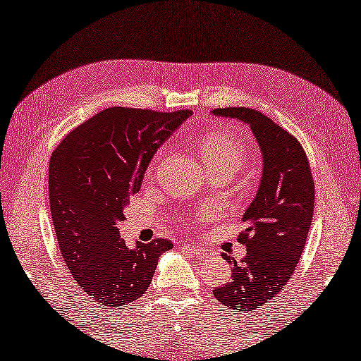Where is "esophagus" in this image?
<instances>
[{"instance_id":"esophagus-1","label":"esophagus","mask_w":361,"mask_h":361,"mask_svg":"<svg viewBox=\"0 0 361 361\" xmlns=\"http://www.w3.org/2000/svg\"><path fill=\"white\" fill-rule=\"evenodd\" d=\"M184 250L187 252V254H190V255H193V257H197V258H207V250L206 249H203V247H198V245H184Z\"/></svg>"}]
</instances>
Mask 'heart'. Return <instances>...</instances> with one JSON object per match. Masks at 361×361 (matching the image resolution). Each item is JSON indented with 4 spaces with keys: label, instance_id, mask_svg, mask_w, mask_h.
I'll list each match as a JSON object with an SVG mask.
<instances>
[{
    "label": "heart",
    "instance_id": "heart-1",
    "mask_svg": "<svg viewBox=\"0 0 361 361\" xmlns=\"http://www.w3.org/2000/svg\"><path fill=\"white\" fill-rule=\"evenodd\" d=\"M198 150L209 173L239 169L247 155L245 142L231 133L214 130L198 139Z\"/></svg>",
    "mask_w": 361,
    "mask_h": 361
}]
</instances>
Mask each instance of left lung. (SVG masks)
<instances>
[{
    "instance_id": "left-lung-1",
    "label": "left lung",
    "mask_w": 361,
    "mask_h": 361,
    "mask_svg": "<svg viewBox=\"0 0 361 361\" xmlns=\"http://www.w3.org/2000/svg\"><path fill=\"white\" fill-rule=\"evenodd\" d=\"M212 114L247 123L262 150V182L238 238L247 254L241 263L222 254L233 267L231 279L214 290L233 312H257L287 286L305 250L314 214L312 173L298 139L260 111L225 107Z\"/></svg>"
}]
</instances>
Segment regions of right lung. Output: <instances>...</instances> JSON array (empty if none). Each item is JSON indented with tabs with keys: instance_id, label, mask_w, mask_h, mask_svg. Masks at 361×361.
<instances>
[{
	"instance_id": "1",
	"label": "right lung",
	"mask_w": 361,
	"mask_h": 361,
	"mask_svg": "<svg viewBox=\"0 0 361 361\" xmlns=\"http://www.w3.org/2000/svg\"><path fill=\"white\" fill-rule=\"evenodd\" d=\"M190 114L109 107L69 133L50 157V212L61 255L79 287L103 307L142 296L158 257L173 249L166 239L130 249L117 225L157 149Z\"/></svg>"
}]
</instances>
